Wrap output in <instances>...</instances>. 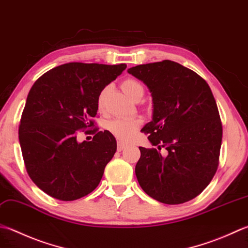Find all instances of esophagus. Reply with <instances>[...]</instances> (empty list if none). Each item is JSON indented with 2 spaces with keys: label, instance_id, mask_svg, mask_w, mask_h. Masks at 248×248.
<instances>
[{
  "label": "esophagus",
  "instance_id": "obj_1",
  "mask_svg": "<svg viewBox=\"0 0 248 248\" xmlns=\"http://www.w3.org/2000/svg\"><path fill=\"white\" fill-rule=\"evenodd\" d=\"M125 147H127V145L124 144V143H121V142H118V144H117V150H118V152H121V150H124Z\"/></svg>",
  "mask_w": 248,
  "mask_h": 248
}]
</instances>
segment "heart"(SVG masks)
<instances>
[{"label": "heart", "mask_w": 248, "mask_h": 248, "mask_svg": "<svg viewBox=\"0 0 248 248\" xmlns=\"http://www.w3.org/2000/svg\"><path fill=\"white\" fill-rule=\"evenodd\" d=\"M121 89L124 90L125 94L132 98L135 92L140 89H143V87L135 79L127 78L121 84ZM103 99L104 92H102L98 99V106L100 108L103 105ZM140 124H142V120L139 118H115L108 121L106 128L115 138H117L120 140H128L135 134L137 130L140 127Z\"/></svg>", "instance_id": "1"}]
</instances>
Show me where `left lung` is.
Here are the masks:
<instances>
[{"label":"left lung","instance_id":"obj_1","mask_svg":"<svg viewBox=\"0 0 248 248\" xmlns=\"http://www.w3.org/2000/svg\"><path fill=\"white\" fill-rule=\"evenodd\" d=\"M152 93L153 120L142 129L157 148L140 147L135 175L143 190L166 204L200 195L219 161L222 125L207 82L177 62L163 60L128 70ZM168 150L162 156L158 150Z\"/></svg>","mask_w":248,"mask_h":248}]
</instances>
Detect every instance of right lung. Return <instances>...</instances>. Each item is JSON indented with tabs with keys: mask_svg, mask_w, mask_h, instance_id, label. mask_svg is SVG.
Segmentation results:
<instances>
[{
	"mask_svg": "<svg viewBox=\"0 0 248 248\" xmlns=\"http://www.w3.org/2000/svg\"><path fill=\"white\" fill-rule=\"evenodd\" d=\"M127 65L71 62L46 72L29 92L19 143L29 176L48 196L77 200L98 187L117 149L108 131L77 142L79 130L94 127L98 99Z\"/></svg>",
	"mask_w": 248,
	"mask_h": 248,
	"instance_id": "add662e5",
	"label": "right lung"
}]
</instances>
